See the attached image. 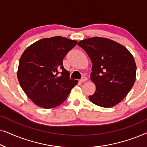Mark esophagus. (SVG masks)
Masks as SVG:
<instances>
[{"label": "esophagus", "mask_w": 147, "mask_h": 147, "mask_svg": "<svg viewBox=\"0 0 147 147\" xmlns=\"http://www.w3.org/2000/svg\"><path fill=\"white\" fill-rule=\"evenodd\" d=\"M87 80H88V78H86V77H85V76H84V77H82L81 78V80H80V81L81 82H86Z\"/></svg>", "instance_id": "1"}]
</instances>
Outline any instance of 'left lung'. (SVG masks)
I'll return each mask as SVG.
<instances>
[{"mask_svg": "<svg viewBox=\"0 0 147 147\" xmlns=\"http://www.w3.org/2000/svg\"><path fill=\"white\" fill-rule=\"evenodd\" d=\"M78 45L92 63L90 79L96 86L89 99L92 103L110 108L121 102L133 86L136 66L133 56L123 45L107 38L92 37Z\"/></svg>", "mask_w": 147, "mask_h": 147, "instance_id": "8db88e82", "label": "left lung"}]
</instances>
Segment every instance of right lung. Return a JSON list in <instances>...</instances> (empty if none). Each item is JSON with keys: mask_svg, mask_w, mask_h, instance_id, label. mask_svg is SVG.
Returning a JSON list of instances; mask_svg holds the SVG:
<instances>
[{"mask_svg": "<svg viewBox=\"0 0 147 147\" xmlns=\"http://www.w3.org/2000/svg\"><path fill=\"white\" fill-rule=\"evenodd\" d=\"M61 36L32 44L19 60L17 78L27 96L39 107L49 109L66 100L78 81L71 80L63 59L77 44Z\"/></svg>", "mask_w": 147, "mask_h": 147, "instance_id": "right-lung-1", "label": "right lung"}]
</instances>
